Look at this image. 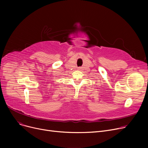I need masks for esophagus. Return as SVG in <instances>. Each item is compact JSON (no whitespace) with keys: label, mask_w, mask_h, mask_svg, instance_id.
<instances>
[{"label":"esophagus","mask_w":148,"mask_h":148,"mask_svg":"<svg viewBox=\"0 0 148 148\" xmlns=\"http://www.w3.org/2000/svg\"><path fill=\"white\" fill-rule=\"evenodd\" d=\"M82 68H81V67H79V69H81Z\"/></svg>","instance_id":"esophagus-1"}]
</instances>
